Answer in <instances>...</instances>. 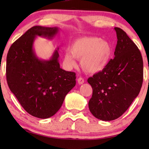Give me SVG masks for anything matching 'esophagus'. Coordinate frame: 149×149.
<instances>
[{"label":"esophagus","mask_w":149,"mask_h":149,"mask_svg":"<svg viewBox=\"0 0 149 149\" xmlns=\"http://www.w3.org/2000/svg\"><path fill=\"white\" fill-rule=\"evenodd\" d=\"M77 82H78L79 84H83L84 83V79H83L82 77H79L78 79H77Z\"/></svg>","instance_id":"esophagus-1"}]
</instances>
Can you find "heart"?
Here are the masks:
<instances>
[{"label": "heart", "mask_w": 149, "mask_h": 149, "mask_svg": "<svg viewBox=\"0 0 149 149\" xmlns=\"http://www.w3.org/2000/svg\"><path fill=\"white\" fill-rule=\"evenodd\" d=\"M113 47L108 40L97 36H85L74 40L70 46V52L65 54L64 60L68 66H75L74 58L81 60V68L85 72H99L111 61Z\"/></svg>", "instance_id": "1"}]
</instances>
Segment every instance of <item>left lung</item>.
Listing matches in <instances>:
<instances>
[{
  "mask_svg": "<svg viewBox=\"0 0 149 149\" xmlns=\"http://www.w3.org/2000/svg\"><path fill=\"white\" fill-rule=\"evenodd\" d=\"M115 58L87 79L93 89L89 109L97 119L113 121L123 115L139 94L143 82V60L140 50L121 28L115 27Z\"/></svg>",
  "mask_w": 149,
  "mask_h": 149,
  "instance_id": "left-lung-1",
  "label": "left lung"
}]
</instances>
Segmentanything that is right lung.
I'll return each instance as SVG.
<instances>
[{
	"mask_svg": "<svg viewBox=\"0 0 149 149\" xmlns=\"http://www.w3.org/2000/svg\"><path fill=\"white\" fill-rule=\"evenodd\" d=\"M58 28L35 26L11 45L7 56L9 87L24 110L47 119L62 107L65 96L76 85V74L60 67L56 50L49 60H39L33 50L36 36L52 38Z\"/></svg>",
	"mask_w": 149,
	"mask_h": 149,
	"instance_id": "obj_1",
	"label": "right lung"
}]
</instances>
